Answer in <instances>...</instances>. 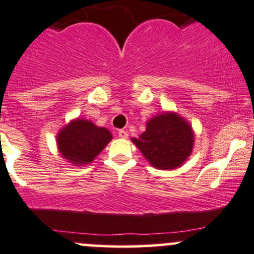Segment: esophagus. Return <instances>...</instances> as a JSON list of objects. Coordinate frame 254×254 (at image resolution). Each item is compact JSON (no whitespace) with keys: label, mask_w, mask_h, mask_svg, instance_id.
Returning <instances> with one entry per match:
<instances>
[{"label":"esophagus","mask_w":254,"mask_h":254,"mask_svg":"<svg viewBox=\"0 0 254 254\" xmlns=\"http://www.w3.org/2000/svg\"><path fill=\"white\" fill-rule=\"evenodd\" d=\"M118 135H119L120 138H127V136H129V134H127V132L125 131V130H119Z\"/></svg>","instance_id":"34e87169"}]
</instances>
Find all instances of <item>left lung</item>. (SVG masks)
Listing matches in <instances>:
<instances>
[{
    "mask_svg": "<svg viewBox=\"0 0 254 254\" xmlns=\"http://www.w3.org/2000/svg\"><path fill=\"white\" fill-rule=\"evenodd\" d=\"M131 141L152 167L170 170L181 167L191 156L194 134L188 120L167 111L152 117L145 132Z\"/></svg>",
    "mask_w": 254,
    "mask_h": 254,
    "instance_id": "8db88e82",
    "label": "left lung"
}]
</instances>
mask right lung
<instances>
[{
    "label": "right lung",
    "mask_w": 254,
    "mask_h": 254,
    "mask_svg": "<svg viewBox=\"0 0 254 254\" xmlns=\"http://www.w3.org/2000/svg\"><path fill=\"white\" fill-rule=\"evenodd\" d=\"M113 136L108 129L97 127L91 120L76 118L70 120L56 136L61 156L73 165L90 164Z\"/></svg>",
    "instance_id": "1"
}]
</instances>
